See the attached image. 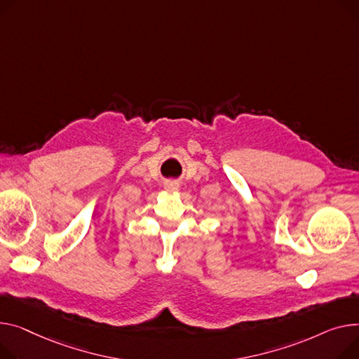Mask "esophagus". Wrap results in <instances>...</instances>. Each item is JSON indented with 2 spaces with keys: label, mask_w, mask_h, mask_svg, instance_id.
Returning <instances> with one entry per match:
<instances>
[{
  "label": "esophagus",
  "mask_w": 359,
  "mask_h": 359,
  "mask_svg": "<svg viewBox=\"0 0 359 359\" xmlns=\"http://www.w3.org/2000/svg\"><path fill=\"white\" fill-rule=\"evenodd\" d=\"M179 187H180V186H179L177 182H167V183H165V189L169 190V192H177Z\"/></svg>",
  "instance_id": "obj_1"
}]
</instances>
